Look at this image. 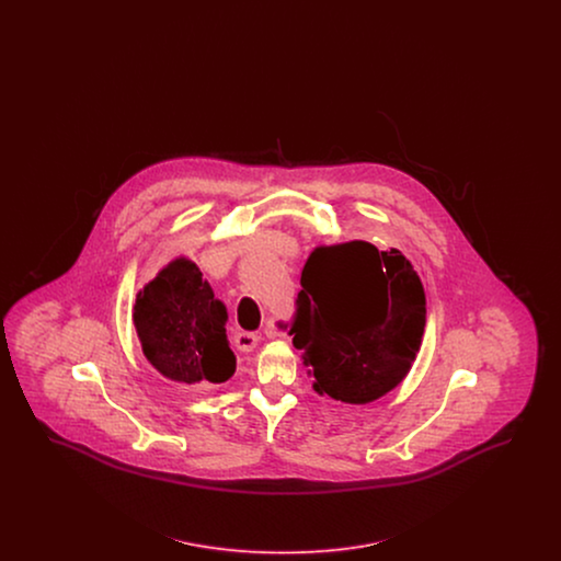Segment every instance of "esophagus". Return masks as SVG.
Here are the masks:
<instances>
[{
	"mask_svg": "<svg viewBox=\"0 0 561 561\" xmlns=\"http://www.w3.org/2000/svg\"><path fill=\"white\" fill-rule=\"evenodd\" d=\"M259 341H261V334H256V332H238L236 334V347L240 351H252L259 345Z\"/></svg>",
	"mask_w": 561,
	"mask_h": 561,
	"instance_id": "1",
	"label": "esophagus"
}]
</instances>
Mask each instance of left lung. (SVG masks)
<instances>
[{
  "label": "left lung",
  "mask_w": 561,
  "mask_h": 561,
  "mask_svg": "<svg viewBox=\"0 0 561 561\" xmlns=\"http://www.w3.org/2000/svg\"><path fill=\"white\" fill-rule=\"evenodd\" d=\"M290 334L320 396L370 403L396 389L423 343L421 277L400 250L320 245L307 259Z\"/></svg>",
  "instance_id": "obj_1"
}]
</instances>
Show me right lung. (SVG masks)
<instances>
[{"mask_svg":"<svg viewBox=\"0 0 561 561\" xmlns=\"http://www.w3.org/2000/svg\"><path fill=\"white\" fill-rule=\"evenodd\" d=\"M133 318L145 357L165 378L181 385L225 382L236 373L227 307L185 256L136 294Z\"/></svg>","mask_w":561,"mask_h":561,"instance_id":"1","label":"right lung"}]
</instances>
